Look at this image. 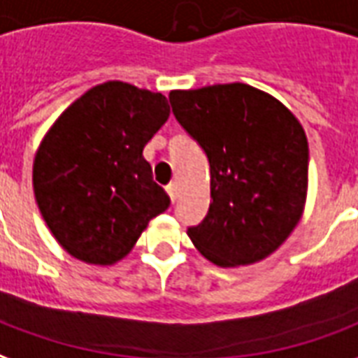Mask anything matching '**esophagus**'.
Segmentation results:
<instances>
[{"mask_svg":"<svg viewBox=\"0 0 358 358\" xmlns=\"http://www.w3.org/2000/svg\"><path fill=\"white\" fill-rule=\"evenodd\" d=\"M166 190H168V194H169V198H171V202H176L177 196H179V185H177L176 181L169 182L168 187H166Z\"/></svg>","mask_w":358,"mask_h":358,"instance_id":"obj_1","label":"esophagus"}]
</instances>
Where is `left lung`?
I'll list each match as a JSON object with an SVG mask.
<instances>
[{"label": "left lung", "instance_id": "left-lung-1", "mask_svg": "<svg viewBox=\"0 0 358 358\" xmlns=\"http://www.w3.org/2000/svg\"><path fill=\"white\" fill-rule=\"evenodd\" d=\"M177 122L210 160V210L187 234L217 267L268 257L303 215L309 145L278 99L246 83L176 90Z\"/></svg>", "mask_w": 358, "mask_h": 358}]
</instances>
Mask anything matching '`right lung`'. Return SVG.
<instances>
[{
    "label": "right lung",
    "instance_id": "1",
    "mask_svg": "<svg viewBox=\"0 0 358 358\" xmlns=\"http://www.w3.org/2000/svg\"><path fill=\"white\" fill-rule=\"evenodd\" d=\"M169 118L168 99L131 83L106 82L62 112L34 156L41 217L72 257L114 265L148 221L169 208L143 148Z\"/></svg>",
    "mask_w": 358,
    "mask_h": 358
}]
</instances>
